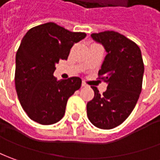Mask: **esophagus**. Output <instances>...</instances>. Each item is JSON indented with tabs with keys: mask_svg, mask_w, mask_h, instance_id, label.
<instances>
[{
	"mask_svg": "<svg viewBox=\"0 0 160 160\" xmlns=\"http://www.w3.org/2000/svg\"><path fill=\"white\" fill-rule=\"evenodd\" d=\"M82 87H87V86H88V85H87V83H86V82H85V81H83V82H82Z\"/></svg>",
	"mask_w": 160,
	"mask_h": 160,
	"instance_id": "obj_1",
	"label": "esophagus"
}]
</instances>
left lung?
I'll return each instance as SVG.
<instances>
[{"label": "left lung", "mask_w": 160, "mask_h": 160, "mask_svg": "<svg viewBox=\"0 0 160 160\" xmlns=\"http://www.w3.org/2000/svg\"><path fill=\"white\" fill-rule=\"evenodd\" d=\"M91 38L107 52L99 76L108 87L102 94L91 87L94 97L87 104V114L95 127L110 130L122 123L134 109L142 90L144 63L139 47L123 35L104 31Z\"/></svg>", "instance_id": "1"}]
</instances>
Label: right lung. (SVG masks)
<instances>
[{"mask_svg": "<svg viewBox=\"0 0 160 160\" xmlns=\"http://www.w3.org/2000/svg\"><path fill=\"white\" fill-rule=\"evenodd\" d=\"M83 32H71L54 22L30 29L16 55L15 83L22 107L30 119L43 125L61 120L68 98L81 86L80 77L58 80L53 76L59 59H67Z\"/></svg>", "mask_w": 160, "mask_h": 160, "instance_id": "add662e5", "label": "right lung"}]
</instances>
